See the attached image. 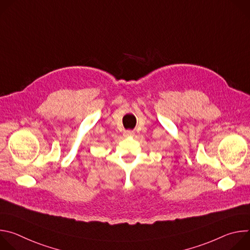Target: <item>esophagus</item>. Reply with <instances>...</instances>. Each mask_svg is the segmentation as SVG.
Instances as JSON below:
<instances>
[{
  "mask_svg": "<svg viewBox=\"0 0 250 250\" xmlns=\"http://www.w3.org/2000/svg\"><path fill=\"white\" fill-rule=\"evenodd\" d=\"M133 134H134V131H133V130H130V129H129V130H125V136H132Z\"/></svg>",
  "mask_w": 250,
  "mask_h": 250,
  "instance_id": "34e87169",
  "label": "esophagus"
}]
</instances>
